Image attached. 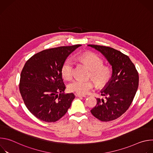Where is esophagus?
<instances>
[{"label": "esophagus", "mask_w": 153, "mask_h": 153, "mask_svg": "<svg viewBox=\"0 0 153 153\" xmlns=\"http://www.w3.org/2000/svg\"><path fill=\"white\" fill-rule=\"evenodd\" d=\"M75 96H76V97H86V96H85V95L80 94H79V93H75Z\"/></svg>", "instance_id": "34e87169"}]
</instances>
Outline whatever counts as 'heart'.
I'll list each match as a JSON object with an SVG mask.
<instances>
[{
    "instance_id": "obj_1",
    "label": "heart",
    "mask_w": 153,
    "mask_h": 153,
    "mask_svg": "<svg viewBox=\"0 0 153 153\" xmlns=\"http://www.w3.org/2000/svg\"><path fill=\"white\" fill-rule=\"evenodd\" d=\"M78 59L85 63L91 70L90 76L99 87H103L111 79L112 71L110 68L103 66V60L97 55L93 53H86L78 56ZM74 62L71 59H68L63 63L61 73L65 79H71L73 75ZM94 86V83L91 80L84 81L76 79L68 85L70 91L80 94L88 93Z\"/></svg>"
}]
</instances>
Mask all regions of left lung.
<instances>
[{"mask_svg": "<svg viewBox=\"0 0 153 153\" xmlns=\"http://www.w3.org/2000/svg\"><path fill=\"white\" fill-rule=\"evenodd\" d=\"M100 52L111 65L112 77L100 91L103 99L97 98V104L91 110L99 120L108 122L121 116L129 108L137 92L139 74L128 56L114 48L88 45Z\"/></svg>", "mask_w": 153, "mask_h": 153, "instance_id": "left-lung-1", "label": "left lung"}]
</instances>
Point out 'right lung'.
<instances>
[{
	"label": "right lung",
	"instance_id": "right-lung-1",
	"mask_svg": "<svg viewBox=\"0 0 153 153\" xmlns=\"http://www.w3.org/2000/svg\"><path fill=\"white\" fill-rule=\"evenodd\" d=\"M81 45L42 51L25 63L19 90L28 110L40 120L54 122L67 112L75 96L65 94L61 68L68 56Z\"/></svg>",
	"mask_w": 153,
	"mask_h": 153
}]
</instances>
